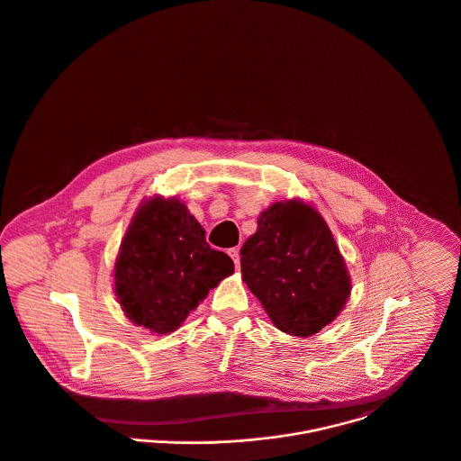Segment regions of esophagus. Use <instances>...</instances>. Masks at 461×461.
<instances>
[{
    "instance_id": "34e87169",
    "label": "esophagus",
    "mask_w": 461,
    "mask_h": 461,
    "mask_svg": "<svg viewBox=\"0 0 461 461\" xmlns=\"http://www.w3.org/2000/svg\"><path fill=\"white\" fill-rule=\"evenodd\" d=\"M228 255L231 257V260H233L235 267H237V269H240V255H239V249H237V248H231V249H228Z\"/></svg>"
}]
</instances>
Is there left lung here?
<instances>
[{
	"instance_id": "left-lung-1",
	"label": "left lung",
	"mask_w": 461,
	"mask_h": 461,
	"mask_svg": "<svg viewBox=\"0 0 461 461\" xmlns=\"http://www.w3.org/2000/svg\"><path fill=\"white\" fill-rule=\"evenodd\" d=\"M242 281L277 330L312 337L351 295V276L324 217L303 199L276 201L258 215L240 249Z\"/></svg>"
}]
</instances>
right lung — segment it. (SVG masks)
Returning <instances> with one entry per match:
<instances>
[{
	"label": "right lung",
	"mask_w": 461,
	"mask_h": 461,
	"mask_svg": "<svg viewBox=\"0 0 461 461\" xmlns=\"http://www.w3.org/2000/svg\"><path fill=\"white\" fill-rule=\"evenodd\" d=\"M233 271V260L206 244L203 226L185 203L151 195L137 208L121 242L113 292L135 326L167 335Z\"/></svg>",
	"instance_id": "right-lung-1"
}]
</instances>
